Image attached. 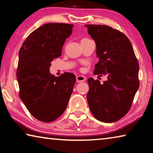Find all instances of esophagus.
<instances>
[{
    "label": "esophagus",
    "instance_id": "34e87169",
    "mask_svg": "<svg viewBox=\"0 0 153 153\" xmlns=\"http://www.w3.org/2000/svg\"><path fill=\"white\" fill-rule=\"evenodd\" d=\"M86 80V77L84 76H77L76 77V81L77 82H85Z\"/></svg>",
    "mask_w": 153,
    "mask_h": 153
}]
</instances>
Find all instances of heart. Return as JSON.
<instances>
[{"label": "heart", "mask_w": 153, "mask_h": 153, "mask_svg": "<svg viewBox=\"0 0 153 153\" xmlns=\"http://www.w3.org/2000/svg\"><path fill=\"white\" fill-rule=\"evenodd\" d=\"M84 39H85V38H84Z\"/></svg>", "instance_id": "1"}]
</instances>
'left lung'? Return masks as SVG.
Wrapping results in <instances>:
<instances>
[{"mask_svg": "<svg viewBox=\"0 0 153 153\" xmlns=\"http://www.w3.org/2000/svg\"><path fill=\"white\" fill-rule=\"evenodd\" d=\"M86 26L99 58L94 74L107 77L102 84L98 79H88V103L97 120L115 122L130 109L139 88L138 61L130 41L120 31L106 25Z\"/></svg>", "mask_w": 153, "mask_h": 153, "instance_id": "obj_1", "label": "left lung"}]
</instances>
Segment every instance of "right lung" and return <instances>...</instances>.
Here are the masks:
<instances>
[{"label":"right lung","instance_id":"obj_1","mask_svg":"<svg viewBox=\"0 0 153 153\" xmlns=\"http://www.w3.org/2000/svg\"><path fill=\"white\" fill-rule=\"evenodd\" d=\"M73 24L48 23L32 32L19 52L17 78L19 97L33 117L43 122L63 113L73 92L76 76L66 72L55 77L49 71L51 61L61 55Z\"/></svg>","mask_w":153,"mask_h":153}]
</instances>
